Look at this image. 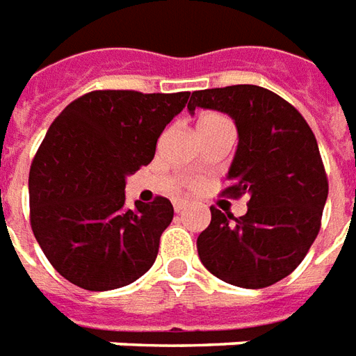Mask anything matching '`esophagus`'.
Here are the masks:
<instances>
[{
  "label": "esophagus",
  "mask_w": 356,
  "mask_h": 356,
  "mask_svg": "<svg viewBox=\"0 0 356 356\" xmlns=\"http://www.w3.org/2000/svg\"><path fill=\"white\" fill-rule=\"evenodd\" d=\"M186 207H188V201H182V199H176V201H174V211H176V213H182Z\"/></svg>",
  "instance_id": "obj_1"
}]
</instances>
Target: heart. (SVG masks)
<instances>
[{"instance_id": "b5f03b06", "label": "heart", "mask_w": 356, "mask_h": 356, "mask_svg": "<svg viewBox=\"0 0 356 356\" xmlns=\"http://www.w3.org/2000/svg\"><path fill=\"white\" fill-rule=\"evenodd\" d=\"M216 128H234V124L230 118L224 117L220 113H205L199 117L197 132H209V130H216Z\"/></svg>"}]
</instances>
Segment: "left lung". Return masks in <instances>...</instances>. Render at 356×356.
<instances>
[{
    "mask_svg": "<svg viewBox=\"0 0 356 356\" xmlns=\"http://www.w3.org/2000/svg\"><path fill=\"white\" fill-rule=\"evenodd\" d=\"M195 107L236 120L239 143L222 195H249L239 218L211 207L199 259L232 286H272L301 264L320 232L327 176L316 138L291 103L261 86L197 90L188 103L190 113Z\"/></svg>",
    "mask_w": 356,
    "mask_h": 356,
    "instance_id": "8db88e82",
    "label": "left lung"
}]
</instances>
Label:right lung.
Returning a JSON list of instances; mask_svg holds the SVG:
<instances>
[{
	"label": "right lung",
	"mask_w": 356,
	"mask_h": 356,
	"mask_svg": "<svg viewBox=\"0 0 356 356\" xmlns=\"http://www.w3.org/2000/svg\"><path fill=\"white\" fill-rule=\"evenodd\" d=\"M190 92L95 90L69 103L36 151L30 226L55 270L88 291L128 286L149 270L172 203L126 209V176L149 165L159 136Z\"/></svg>",
	"instance_id": "1"
}]
</instances>
